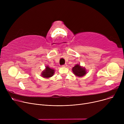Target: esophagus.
<instances>
[{"instance_id":"34e87169","label":"esophagus","mask_w":124,"mask_h":124,"mask_svg":"<svg viewBox=\"0 0 124 124\" xmlns=\"http://www.w3.org/2000/svg\"><path fill=\"white\" fill-rule=\"evenodd\" d=\"M66 66H67V64H64V65H62V67H66Z\"/></svg>"}]
</instances>
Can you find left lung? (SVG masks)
Wrapping results in <instances>:
<instances>
[{
  "instance_id": "8db88e82",
  "label": "left lung",
  "mask_w": 124,
  "mask_h": 124,
  "mask_svg": "<svg viewBox=\"0 0 124 124\" xmlns=\"http://www.w3.org/2000/svg\"><path fill=\"white\" fill-rule=\"evenodd\" d=\"M73 74L77 76L81 77L85 75L87 73V70L84 67L81 66L80 64H76L72 69Z\"/></svg>"
}]
</instances>
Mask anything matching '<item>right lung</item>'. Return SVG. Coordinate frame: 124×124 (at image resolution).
Listing matches in <instances>:
<instances>
[{
  "instance_id": "right-lung-1",
  "label": "right lung",
  "mask_w": 124,
  "mask_h": 124,
  "mask_svg": "<svg viewBox=\"0 0 124 124\" xmlns=\"http://www.w3.org/2000/svg\"><path fill=\"white\" fill-rule=\"evenodd\" d=\"M55 73V70L50 68L48 66H46L45 69L41 72V76L45 78H49L53 76Z\"/></svg>"
}]
</instances>
